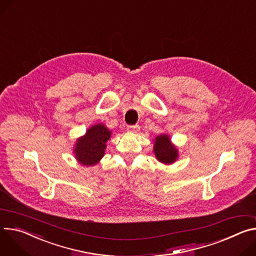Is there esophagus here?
<instances>
[{"mask_svg": "<svg viewBox=\"0 0 256 256\" xmlns=\"http://www.w3.org/2000/svg\"><path fill=\"white\" fill-rule=\"evenodd\" d=\"M128 132H132V134H138V132H140V126H128Z\"/></svg>", "mask_w": 256, "mask_h": 256, "instance_id": "esophagus-1", "label": "esophagus"}]
</instances>
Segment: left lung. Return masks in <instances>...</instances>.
I'll list each match as a JSON object with an SVG mask.
<instances>
[{
    "instance_id": "obj_1",
    "label": "left lung",
    "mask_w": 256,
    "mask_h": 256,
    "mask_svg": "<svg viewBox=\"0 0 256 256\" xmlns=\"http://www.w3.org/2000/svg\"><path fill=\"white\" fill-rule=\"evenodd\" d=\"M153 152L156 159L164 164H172L178 158V149L168 134H160L153 140Z\"/></svg>"
}]
</instances>
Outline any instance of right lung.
I'll return each mask as SVG.
<instances>
[{
  "label": "right lung",
  "mask_w": 256,
  "mask_h": 256,
  "mask_svg": "<svg viewBox=\"0 0 256 256\" xmlns=\"http://www.w3.org/2000/svg\"><path fill=\"white\" fill-rule=\"evenodd\" d=\"M112 132L103 124L88 128L86 134L76 138L74 146V158L80 164L92 166L99 164L105 155L107 142Z\"/></svg>",
  "instance_id": "add662e5"
}]
</instances>
